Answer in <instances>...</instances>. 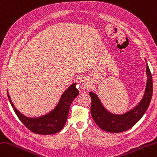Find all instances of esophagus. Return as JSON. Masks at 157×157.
<instances>
[{
    "label": "esophagus",
    "mask_w": 157,
    "mask_h": 157,
    "mask_svg": "<svg viewBox=\"0 0 157 157\" xmlns=\"http://www.w3.org/2000/svg\"><path fill=\"white\" fill-rule=\"evenodd\" d=\"M79 86H80V88L83 89V90L86 89L88 86V82L87 78H82L79 80Z\"/></svg>",
    "instance_id": "1"
}]
</instances>
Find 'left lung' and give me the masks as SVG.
I'll use <instances>...</instances> for the list:
<instances>
[{
	"label": "left lung",
	"mask_w": 157,
	"mask_h": 157,
	"mask_svg": "<svg viewBox=\"0 0 157 157\" xmlns=\"http://www.w3.org/2000/svg\"><path fill=\"white\" fill-rule=\"evenodd\" d=\"M146 66L148 80L142 99L133 109L124 114L118 115L110 113L103 107L96 94L93 92L89 93L92 101L90 107L92 117L101 129L109 133H121L129 129L142 118L150 105L153 90L152 74L147 63Z\"/></svg>",
	"instance_id": "obj_1"
}]
</instances>
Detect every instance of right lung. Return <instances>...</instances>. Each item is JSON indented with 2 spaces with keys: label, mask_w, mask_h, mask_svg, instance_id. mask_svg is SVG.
Listing matches in <instances>:
<instances>
[{
  "label": "right lung",
  "mask_w": 157,
  "mask_h": 157,
  "mask_svg": "<svg viewBox=\"0 0 157 157\" xmlns=\"http://www.w3.org/2000/svg\"><path fill=\"white\" fill-rule=\"evenodd\" d=\"M78 94L79 91L76 88V84L73 83L64 92L58 105L52 111L41 117L29 118L15 108L7 91L9 102L20 121L28 129L40 135H52L62 129L67 122L71 104Z\"/></svg>",
  "instance_id": "add662e5"
}]
</instances>
